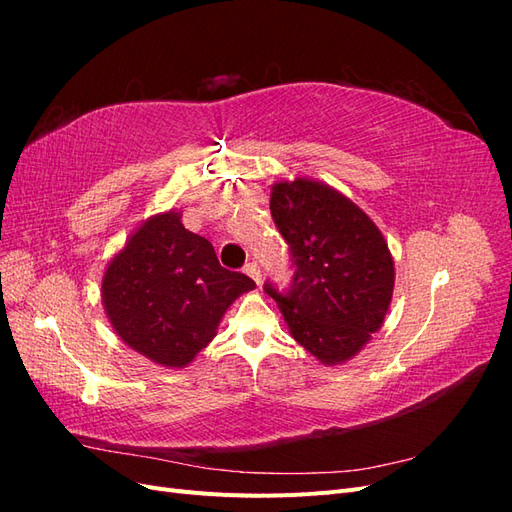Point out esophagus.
Instances as JSON below:
<instances>
[{
	"label": "esophagus",
	"mask_w": 512,
	"mask_h": 512,
	"mask_svg": "<svg viewBox=\"0 0 512 512\" xmlns=\"http://www.w3.org/2000/svg\"><path fill=\"white\" fill-rule=\"evenodd\" d=\"M245 275H250L252 277V280L260 286V282H262V273H260V269H258V265H256V262H247V265H245Z\"/></svg>",
	"instance_id": "obj_1"
}]
</instances>
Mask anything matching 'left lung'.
I'll return each instance as SVG.
<instances>
[{"mask_svg": "<svg viewBox=\"0 0 512 512\" xmlns=\"http://www.w3.org/2000/svg\"><path fill=\"white\" fill-rule=\"evenodd\" d=\"M271 215L297 273L277 301L288 331L322 365H344L380 331L395 262L374 220L329 183L294 177L271 185Z\"/></svg>", "mask_w": 512, "mask_h": 512, "instance_id": "left-lung-1", "label": "left lung"}]
</instances>
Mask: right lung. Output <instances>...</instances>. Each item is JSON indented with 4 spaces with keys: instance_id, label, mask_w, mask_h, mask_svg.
Wrapping results in <instances>:
<instances>
[{
    "instance_id": "obj_1",
    "label": "right lung",
    "mask_w": 512,
    "mask_h": 512,
    "mask_svg": "<svg viewBox=\"0 0 512 512\" xmlns=\"http://www.w3.org/2000/svg\"><path fill=\"white\" fill-rule=\"evenodd\" d=\"M181 209L138 224L102 273V305L117 337L151 363L183 369L211 344L250 277L220 267L213 245L183 226Z\"/></svg>"
}]
</instances>
